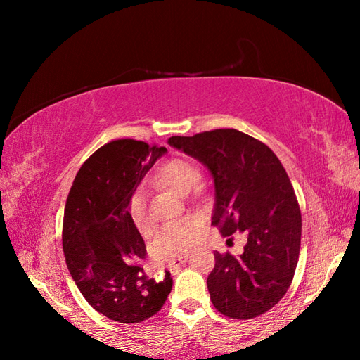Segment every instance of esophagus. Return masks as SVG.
<instances>
[{
    "instance_id": "34e87169",
    "label": "esophagus",
    "mask_w": 360,
    "mask_h": 360,
    "mask_svg": "<svg viewBox=\"0 0 360 360\" xmlns=\"http://www.w3.org/2000/svg\"><path fill=\"white\" fill-rule=\"evenodd\" d=\"M188 258H190V255H188V254H184V255H181V257H178V258L172 259V262L168 263V269H170V271L178 269L179 266H182V264L188 262Z\"/></svg>"
}]
</instances>
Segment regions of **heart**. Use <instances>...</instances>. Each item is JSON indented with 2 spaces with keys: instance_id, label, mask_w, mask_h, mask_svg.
<instances>
[{
  "instance_id": "obj_1",
  "label": "heart",
  "mask_w": 360,
  "mask_h": 360,
  "mask_svg": "<svg viewBox=\"0 0 360 360\" xmlns=\"http://www.w3.org/2000/svg\"><path fill=\"white\" fill-rule=\"evenodd\" d=\"M158 182L170 187L174 192L187 195L190 190L201 179V170L192 160L187 159H172L159 168ZM128 215L133 226L141 233L150 229L148 213H147V193L142 187H137L129 195L128 200ZM201 218L188 215L181 219H174L165 224L158 232L155 241L151 244L153 255L159 259H173L187 252L196 240V235L201 229Z\"/></svg>"
}]
</instances>
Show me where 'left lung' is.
<instances>
[{
    "label": "left lung",
    "instance_id": "1",
    "mask_svg": "<svg viewBox=\"0 0 360 360\" xmlns=\"http://www.w3.org/2000/svg\"><path fill=\"white\" fill-rule=\"evenodd\" d=\"M168 143L209 168L212 224L223 236H248L238 257L215 252L207 277L213 307L231 319L264 314L286 294L300 254L302 215L288 173L267 145L233 128L172 136Z\"/></svg>",
    "mask_w": 360,
    "mask_h": 360
}]
</instances>
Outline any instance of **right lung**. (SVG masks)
Segmentation results:
<instances>
[{
	"label": "right lung",
	"mask_w": 360,
	"mask_h": 360,
	"mask_svg": "<svg viewBox=\"0 0 360 360\" xmlns=\"http://www.w3.org/2000/svg\"><path fill=\"white\" fill-rule=\"evenodd\" d=\"M165 151L133 139L105 143L82 165L68 195V269L91 307L114 322H143L172 290L170 272L155 280L139 266L147 249L128 215L129 195Z\"/></svg>",
	"instance_id": "add662e5"
}]
</instances>
